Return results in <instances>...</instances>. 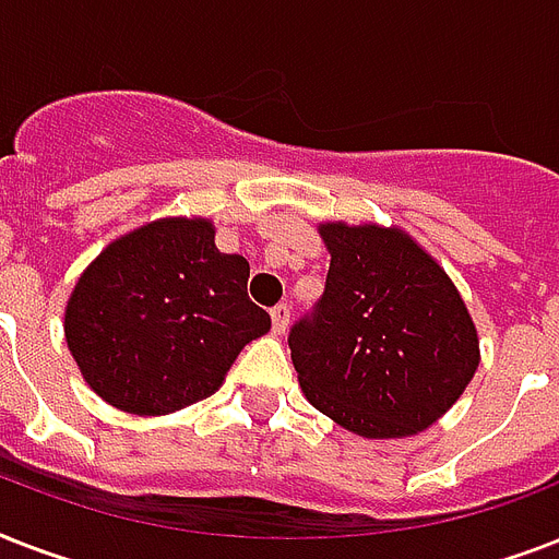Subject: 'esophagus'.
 I'll return each mask as SVG.
<instances>
[{"instance_id":"obj_1","label":"esophagus","mask_w":559,"mask_h":559,"mask_svg":"<svg viewBox=\"0 0 559 559\" xmlns=\"http://www.w3.org/2000/svg\"><path fill=\"white\" fill-rule=\"evenodd\" d=\"M289 316H293V310H289V305L272 307V331L278 333V336L289 328Z\"/></svg>"}]
</instances>
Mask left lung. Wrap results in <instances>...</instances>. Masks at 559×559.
I'll return each mask as SVG.
<instances>
[{
  "label": "left lung",
  "instance_id": "1",
  "mask_svg": "<svg viewBox=\"0 0 559 559\" xmlns=\"http://www.w3.org/2000/svg\"><path fill=\"white\" fill-rule=\"evenodd\" d=\"M331 270L316 313L289 331L305 397L362 438L429 429L473 380L481 350L443 266L397 226L319 223Z\"/></svg>",
  "mask_w": 559,
  "mask_h": 559
}]
</instances>
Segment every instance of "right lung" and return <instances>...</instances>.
<instances>
[{
  "instance_id": "add662e5",
  "label": "right lung",
  "mask_w": 559,
  "mask_h": 559,
  "mask_svg": "<svg viewBox=\"0 0 559 559\" xmlns=\"http://www.w3.org/2000/svg\"><path fill=\"white\" fill-rule=\"evenodd\" d=\"M249 263L219 252L205 217H162L116 237L66 301V345L109 406L156 417L211 397L270 331L246 296Z\"/></svg>"
}]
</instances>
